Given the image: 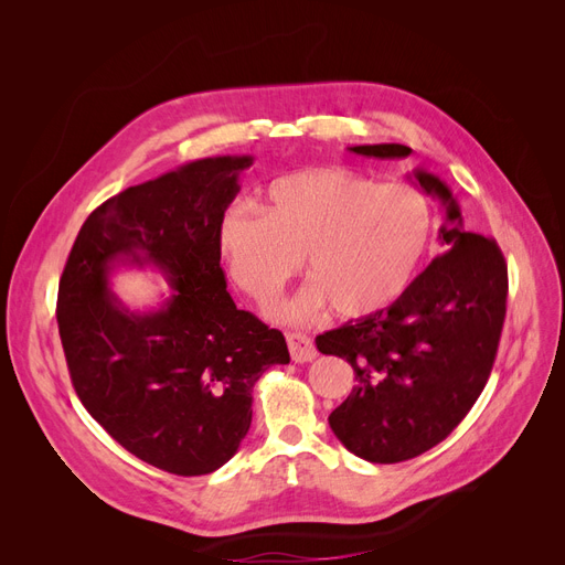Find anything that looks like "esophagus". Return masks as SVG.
<instances>
[{"mask_svg":"<svg viewBox=\"0 0 565 565\" xmlns=\"http://www.w3.org/2000/svg\"><path fill=\"white\" fill-rule=\"evenodd\" d=\"M286 341H288V350H290L292 362L305 364V362L316 360V354H318V352H316V345H313V341H311L307 334L292 332V334L286 337Z\"/></svg>","mask_w":565,"mask_h":565,"instance_id":"obj_1","label":"esophagus"}]
</instances>
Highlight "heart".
I'll list each match as a JSON object with an SVG mask.
<instances>
[{"label":"heart","instance_id":"b5f03b06","mask_svg":"<svg viewBox=\"0 0 565 565\" xmlns=\"http://www.w3.org/2000/svg\"><path fill=\"white\" fill-rule=\"evenodd\" d=\"M258 211L231 207L220 224V249L235 284L258 305H270L307 258L311 281L277 309L292 324H307L328 307L341 318L387 309L407 290L433 235L424 192L377 185L341 164L275 178Z\"/></svg>","mask_w":565,"mask_h":565}]
</instances>
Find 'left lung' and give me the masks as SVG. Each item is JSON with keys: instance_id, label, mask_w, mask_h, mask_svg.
<instances>
[{"instance_id": "left-lung-1", "label": "left lung", "mask_w": 565, "mask_h": 565, "mask_svg": "<svg viewBox=\"0 0 565 565\" xmlns=\"http://www.w3.org/2000/svg\"><path fill=\"white\" fill-rule=\"evenodd\" d=\"M348 151L401 160L412 148L364 143ZM407 178L444 207L439 256L394 305L316 339L358 380L330 414V428L350 454L380 465L422 456L465 419L490 377L507 316L509 273L497 243L465 228L439 175L414 169Z\"/></svg>"}]
</instances>
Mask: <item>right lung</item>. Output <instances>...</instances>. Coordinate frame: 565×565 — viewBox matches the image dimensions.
<instances>
[{
  "mask_svg": "<svg viewBox=\"0 0 565 565\" xmlns=\"http://www.w3.org/2000/svg\"><path fill=\"white\" fill-rule=\"evenodd\" d=\"M252 156L203 158L107 199L58 281L56 322L86 412L139 460L178 477L228 462L252 426V390L288 364L286 339L226 292L220 224ZM118 266H156L174 292L135 312Z\"/></svg>",
  "mask_w": 565,
  "mask_h": 565,
  "instance_id": "1",
  "label": "right lung"
}]
</instances>
